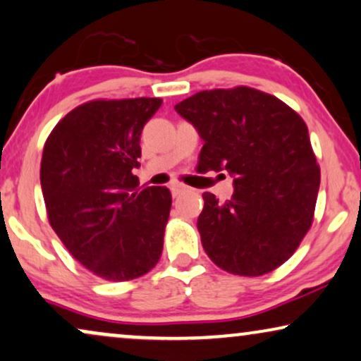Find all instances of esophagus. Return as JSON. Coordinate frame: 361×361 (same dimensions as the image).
I'll return each mask as SVG.
<instances>
[{
    "mask_svg": "<svg viewBox=\"0 0 361 361\" xmlns=\"http://www.w3.org/2000/svg\"><path fill=\"white\" fill-rule=\"evenodd\" d=\"M189 190V187L187 185H184V184H171V192H172V195L174 197H177V195H180V194H184V192H187Z\"/></svg>",
    "mask_w": 361,
    "mask_h": 361,
    "instance_id": "34e87169",
    "label": "esophagus"
}]
</instances>
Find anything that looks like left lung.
I'll use <instances>...</instances> for the list:
<instances>
[{
  "mask_svg": "<svg viewBox=\"0 0 361 361\" xmlns=\"http://www.w3.org/2000/svg\"><path fill=\"white\" fill-rule=\"evenodd\" d=\"M174 108L204 140L199 169L233 177L230 200L202 194L197 228L205 253L231 274L271 273L293 256L314 219L320 169L304 120L250 87L204 90Z\"/></svg>",
  "mask_w": 361,
  "mask_h": 361,
  "instance_id": "left-lung-1",
  "label": "left lung"
}]
</instances>
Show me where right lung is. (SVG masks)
I'll use <instances>...</instances> for the list:
<instances>
[{"label": "right lung", "mask_w": 361, "mask_h": 361, "mask_svg": "<svg viewBox=\"0 0 361 361\" xmlns=\"http://www.w3.org/2000/svg\"><path fill=\"white\" fill-rule=\"evenodd\" d=\"M161 98L83 103L49 135L41 187L49 224L78 263L106 281L154 268L172 197L167 187L137 190L141 131Z\"/></svg>", "instance_id": "add662e5"}]
</instances>
